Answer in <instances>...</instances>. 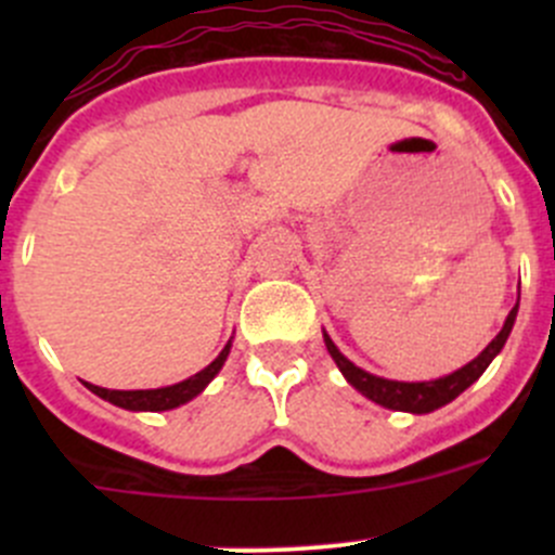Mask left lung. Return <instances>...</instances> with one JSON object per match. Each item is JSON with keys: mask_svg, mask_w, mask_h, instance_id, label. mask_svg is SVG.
<instances>
[{"mask_svg": "<svg viewBox=\"0 0 555 555\" xmlns=\"http://www.w3.org/2000/svg\"><path fill=\"white\" fill-rule=\"evenodd\" d=\"M516 317H518V304L513 306L511 313H507L500 335H496V338L491 340V344L486 346V349L480 351L473 362H467V365L459 367V371L449 373V376L435 378V382H389V378L373 376V373L362 371V367H357L354 362L346 360L327 333H324V346H327L330 357H333L335 365L340 367V373H344L346 382L354 386L357 391H362L367 400L378 402V405L389 408V411L433 413V411H438V408L449 405L451 400H456V397L462 395L469 384H475L480 376H483L486 367L491 365V360H494V357L502 351V346H505L507 335H511L513 324H516Z\"/></svg>", "mask_w": 555, "mask_h": 555, "instance_id": "left-lung-1", "label": "left lung"}]
</instances>
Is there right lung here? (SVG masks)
<instances>
[{
  "label": "right lung",
  "mask_w": 555,
  "mask_h": 555,
  "mask_svg": "<svg viewBox=\"0 0 555 555\" xmlns=\"http://www.w3.org/2000/svg\"><path fill=\"white\" fill-rule=\"evenodd\" d=\"M228 354H231V340H228L225 349L220 351V357H217L211 365H206L204 371L195 373V376H190V378H184V382H179V384L160 386V389L122 391V389H104V386H93L88 382H86V386L93 391V395L102 397V400L112 402V405H117V408H126V411H171V408H179V405H184V402L193 400V397H198L201 391L209 386L211 378L220 373V367L225 365Z\"/></svg>",
  "instance_id": "1"
}]
</instances>
